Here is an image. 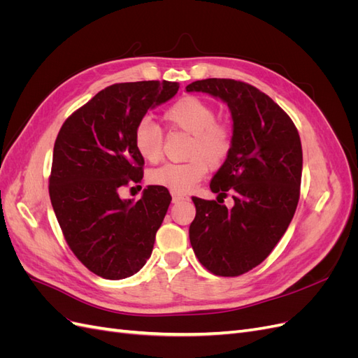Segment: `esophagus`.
Wrapping results in <instances>:
<instances>
[{"label":"esophagus","instance_id":"obj_1","mask_svg":"<svg viewBox=\"0 0 358 358\" xmlns=\"http://www.w3.org/2000/svg\"><path fill=\"white\" fill-rule=\"evenodd\" d=\"M171 197H173V203H179V201H183V200H188L187 196H183V194H179V192H171Z\"/></svg>","mask_w":358,"mask_h":358}]
</instances>
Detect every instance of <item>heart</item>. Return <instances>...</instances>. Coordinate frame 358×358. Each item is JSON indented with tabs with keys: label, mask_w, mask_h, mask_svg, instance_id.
I'll use <instances>...</instances> for the list:
<instances>
[{
	"label": "heart",
	"mask_w": 358,
	"mask_h": 358,
	"mask_svg": "<svg viewBox=\"0 0 358 358\" xmlns=\"http://www.w3.org/2000/svg\"><path fill=\"white\" fill-rule=\"evenodd\" d=\"M166 122L179 128L191 140L187 149V162L164 164L149 171L152 185L169 188L173 192H188L206 176L208 166L218 169L230 154L231 134L229 128L216 122L213 107L197 96H185L164 113ZM134 146L143 159L157 162L162 152V133L158 125L145 121L136 127Z\"/></svg>",
	"instance_id": "heart-1"
}]
</instances>
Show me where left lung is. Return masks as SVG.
<instances>
[{
  "label": "left lung",
  "instance_id": "1",
  "mask_svg": "<svg viewBox=\"0 0 358 358\" xmlns=\"http://www.w3.org/2000/svg\"><path fill=\"white\" fill-rule=\"evenodd\" d=\"M229 106L231 148L210 180L216 200L192 197L196 218L189 242L199 262L218 276H239L273 251L294 216L303 154L289 116L254 86L231 79H204L187 86ZM235 204H222L226 191Z\"/></svg>",
  "mask_w": 358,
  "mask_h": 358
}]
</instances>
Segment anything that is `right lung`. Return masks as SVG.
Segmentation results:
<instances>
[{
	"mask_svg": "<svg viewBox=\"0 0 358 358\" xmlns=\"http://www.w3.org/2000/svg\"><path fill=\"white\" fill-rule=\"evenodd\" d=\"M178 90L166 80L112 85L59 129L49 179L52 208L74 255L101 278L133 276L152 254L171 201L169 189L149 185L134 201L121 199L119 188L143 178L136 127Z\"/></svg>",
	"mask_w": 358,
	"mask_h": 358,
	"instance_id": "right-lung-1",
	"label": "right lung"
}]
</instances>
